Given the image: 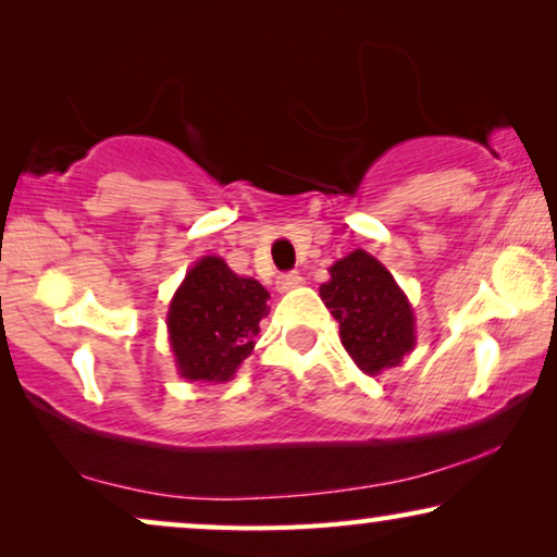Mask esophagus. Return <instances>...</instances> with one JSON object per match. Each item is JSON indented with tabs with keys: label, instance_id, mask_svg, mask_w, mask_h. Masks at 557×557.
I'll return each mask as SVG.
<instances>
[{
	"label": "esophagus",
	"instance_id": "obj_1",
	"mask_svg": "<svg viewBox=\"0 0 557 557\" xmlns=\"http://www.w3.org/2000/svg\"><path fill=\"white\" fill-rule=\"evenodd\" d=\"M301 284H304V278H301V273H299V271H288V273H281L278 281H276L278 292H294V288H299Z\"/></svg>",
	"mask_w": 557,
	"mask_h": 557
}]
</instances>
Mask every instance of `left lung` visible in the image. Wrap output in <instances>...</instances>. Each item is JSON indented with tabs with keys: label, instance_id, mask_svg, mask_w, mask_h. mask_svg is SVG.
Segmentation results:
<instances>
[{
	"label": "left lung",
	"instance_id": "obj_1",
	"mask_svg": "<svg viewBox=\"0 0 557 557\" xmlns=\"http://www.w3.org/2000/svg\"><path fill=\"white\" fill-rule=\"evenodd\" d=\"M319 296L339 322L342 345L357 368L377 375L416 347V317L393 273L357 248L330 269Z\"/></svg>",
	"mask_w": 557,
	"mask_h": 557
}]
</instances>
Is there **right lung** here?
Masks as SVG:
<instances>
[{
  "label": "right lung",
  "mask_w": 557,
  "mask_h": 557,
  "mask_svg": "<svg viewBox=\"0 0 557 557\" xmlns=\"http://www.w3.org/2000/svg\"><path fill=\"white\" fill-rule=\"evenodd\" d=\"M269 292L223 258L205 256L187 271L166 311L174 362L193 383H227L253 352Z\"/></svg>",
  "instance_id": "1"
}]
</instances>
